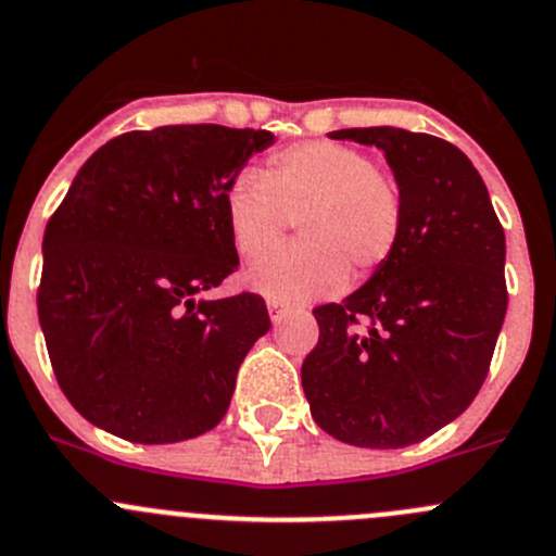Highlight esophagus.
Returning <instances> with one entry per match:
<instances>
[{"mask_svg":"<svg viewBox=\"0 0 556 556\" xmlns=\"http://www.w3.org/2000/svg\"><path fill=\"white\" fill-rule=\"evenodd\" d=\"M266 306H268V315H271L274 323H279L290 312V306L285 304V301H279V299H268Z\"/></svg>","mask_w":556,"mask_h":556,"instance_id":"1","label":"esophagus"}]
</instances>
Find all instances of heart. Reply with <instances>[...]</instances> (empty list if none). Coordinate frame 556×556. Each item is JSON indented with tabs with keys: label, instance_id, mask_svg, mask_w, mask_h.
Masks as SVG:
<instances>
[{
	"label": "heart",
	"instance_id": "heart-1",
	"mask_svg": "<svg viewBox=\"0 0 556 556\" xmlns=\"http://www.w3.org/2000/svg\"><path fill=\"white\" fill-rule=\"evenodd\" d=\"M225 219L241 257L277 247L295 219L299 244L261 257L247 274L268 299L306 301L366 282L396 252L404 201L364 152L306 141L274 152L266 170H241L225 192Z\"/></svg>",
	"mask_w": 556,
	"mask_h": 556
}]
</instances>
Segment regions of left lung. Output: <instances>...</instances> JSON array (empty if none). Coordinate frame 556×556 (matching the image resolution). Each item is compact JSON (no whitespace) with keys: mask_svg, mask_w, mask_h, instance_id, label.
Returning a JSON list of instances; mask_svg holds the SVG:
<instances>
[{"mask_svg":"<svg viewBox=\"0 0 556 556\" xmlns=\"http://www.w3.org/2000/svg\"><path fill=\"white\" fill-rule=\"evenodd\" d=\"M377 147L404 201L391 261L342 304L315 309L320 339L301 386L323 432L404 448L459 418L486 380L508 309L505 233L481 174L434 135L328 132Z\"/></svg>","mask_w":556,"mask_h":556,"instance_id":"obj_1","label":"left lung"}]
</instances>
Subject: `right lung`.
Instances as JSON below:
<instances>
[{
	"mask_svg": "<svg viewBox=\"0 0 556 556\" xmlns=\"http://www.w3.org/2000/svg\"><path fill=\"white\" fill-rule=\"evenodd\" d=\"M266 129L170 124L118 135L70 185L42 236L37 293L59 388L129 443L198 438L271 328L255 293L201 299L239 266L225 192Z\"/></svg>",
	"mask_w": 556,
	"mask_h": 556,
	"instance_id": "obj_1",
	"label": "right lung"
}]
</instances>
